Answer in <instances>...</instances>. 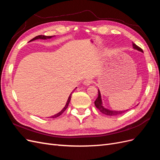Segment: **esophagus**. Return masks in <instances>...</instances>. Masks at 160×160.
<instances>
[{
  "instance_id": "34e87169",
  "label": "esophagus",
  "mask_w": 160,
  "mask_h": 160,
  "mask_svg": "<svg viewBox=\"0 0 160 160\" xmlns=\"http://www.w3.org/2000/svg\"><path fill=\"white\" fill-rule=\"evenodd\" d=\"M91 83H92V80H91V79H85V80L84 81V82H83V84H84L85 85H86V86H88V85H91Z\"/></svg>"
}]
</instances>
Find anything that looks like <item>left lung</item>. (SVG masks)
I'll list each match as a JSON object with an SVG mask.
<instances>
[{
  "instance_id": "1",
  "label": "left lung",
  "mask_w": 160,
  "mask_h": 160,
  "mask_svg": "<svg viewBox=\"0 0 160 160\" xmlns=\"http://www.w3.org/2000/svg\"><path fill=\"white\" fill-rule=\"evenodd\" d=\"M133 48L135 49H137L139 51L143 52L142 49H141L139 47H138V45H136L135 43L133 42ZM95 107L98 108L101 113L107 115H109V116H115V115H118L120 114H122L123 113H125L126 111H111V110H109L108 109H105V108L103 107L102 105V101H101V93L99 90H98V98L96 99V100L95 101Z\"/></svg>"
}]
</instances>
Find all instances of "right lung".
<instances>
[{"instance_id": "add662e5", "label": "right lung", "mask_w": 160, "mask_h": 160, "mask_svg": "<svg viewBox=\"0 0 160 160\" xmlns=\"http://www.w3.org/2000/svg\"><path fill=\"white\" fill-rule=\"evenodd\" d=\"M52 36H45V35H38V36H37V37H35V38H32V39L30 41H34V40H36V39H38V38H41V39H47V38H51V37H52ZM74 89V90H75ZM74 90H73V91H74ZM72 92H71V93L70 94V95H69V98H68V100H67V103H66V105H65V108L62 109L59 113H57L56 115H52V117H51V118H57V117H59V116H60L62 113L64 112V111H65V109L67 108V107H68V105H69V102H70V101H71V94H72Z\"/></svg>"}]
</instances>
